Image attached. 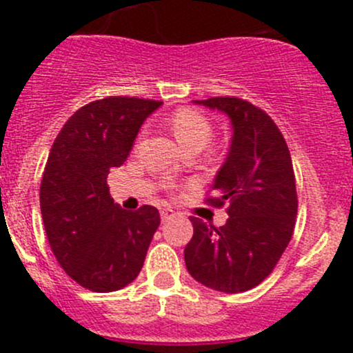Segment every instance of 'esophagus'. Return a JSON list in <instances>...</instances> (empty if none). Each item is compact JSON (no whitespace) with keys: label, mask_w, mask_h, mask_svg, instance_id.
Listing matches in <instances>:
<instances>
[{"label":"esophagus","mask_w":353,"mask_h":353,"mask_svg":"<svg viewBox=\"0 0 353 353\" xmlns=\"http://www.w3.org/2000/svg\"><path fill=\"white\" fill-rule=\"evenodd\" d=\"M172 216H174L172 210H162V212H160V219H162V222H167V220H170Z\"/></svg>","instance_id":"1"}]
</instances>
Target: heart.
<instances>
[{"label": "heart", "instance_id": "obj_1", "mask_svg": "<svg viewBox=\"0 0 353 353\" xmlns=\"http://www.w3.org/2000/svg\"><path fill=\"white\" fill-rule=\"evenodd\" d=\"M172 131L181 148H205L213 137L210 121L193 109H181L172 117Z\"/></svg>", "mask_w": 353, "mask_h": 353}]
</instances>
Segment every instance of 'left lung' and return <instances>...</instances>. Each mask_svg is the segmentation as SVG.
I'll return each instance as SVG.
<instances>
[{"label":"left lung","mask_w":353,"mask_h":353,"mask_svg":"<svg viewBox=\"0 0 353 353\" xmlns=\"http://www.w3.org/2000/svg\"><path fill=\"white\" fill-rule=\"evenodd\" d=\"M194 104L230 119L232 140L212 190L225 225H206L191 216L193 239L184 249L190 275L213 290L237 294L259 285L290 243L297 215V191L285 138L265 110L237 97H213Z\"/></svg>","instance_id":"1"}]
</instances>
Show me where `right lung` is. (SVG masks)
Segmentation results:
<instances>
[{"label":"right lung","instance_id":"add662e5","mask_svg":"<svg viewBox=\"0 0 353 353\" xmlns=\"http://www.w3.org/2000/svg\"><path fill=\"white\" fill-rule=\"evenodd\" d=\"M162 102L108 97L78 109L52 143L41 183L49 245L68 275L92 292H114L140 273L160 225L159 210L121 208L108 174L126 162L141 124Z\"/></svg>","mask_w":353,"mask_h":353}]
</instances>
